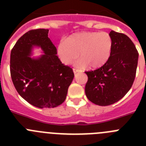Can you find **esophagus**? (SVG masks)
Here are the masks:
<instances>
[{
  "label": "esophagus",
  "mask_w": 146,
  "mask_h": 146,
  "mask_svg": "<svg viewBox=\"0 0 146 146\" xmlns=\"http://www.w3.org/2000/svg\"><path fill=\"white\" fill-rule=\"evenodd\" d=\"M73 71H74V74H76V73H77V72H81L80 69H73Z\"/></svg>",
  "instance_id": "34e87169"
}]
</instances>
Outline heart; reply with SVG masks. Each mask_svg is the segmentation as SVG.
<instances>
[{
  "label": "heart",
  "instance_id": "obj_1",
  "mask_svg": "<svg viewBox=\"0 0 146 146\" xmlns=\"http://www.w3.org/2000/svg\"><path fill=\"white\" fill-rule=\"evenodd\" d=\"M113 38L107 32L87 31L74 33L58 45V55L64 64L69 65L78 58L80 64L98 69L109 60L113 50Z\"/></svg>",
  "mask_w": 146,
  "mask_h": 146
}]
</instances>
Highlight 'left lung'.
Listing matches in <instances>:
<instances>
[{
  "mask_svg": "<svg viewBox=\"0 0 146 146\" xmlns=\"http://www.w3.org/2000/svg\"><path fill=\"white\" fill-rule=\"evenodd\" d=\"M113 50L109 60L99 69L85 72V91L94 104L108 106L119 101L132 86L138 61V52L126 35L111 31Z\"/></svg>",
  "mask_w": 146,
  "mask_h": 146,
  "instance_id": "1",
  "label": "left lung"
}]
</instances>
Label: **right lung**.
Returning <instances> with one entry per match:
<instances>
[{"label": "right lung", "mask_w": 146, "mask_h": 146, "mask_svg": "<svg viewBox=\"0 0 146 146\" xmlns=\"http://www.w3.org/2000/svg\"><path fill=\"white\" fill-rule=\"evenodd\" d=\"M48 33V29L31 30L17 40L10 55V72L17 91L38 108H55L64 102L74 76L72 68L56 55L57 49ZM33 46L41 47L45 55L31 59Z\"/></svg>", "instance_id": "obj_1"}]
</instances>
